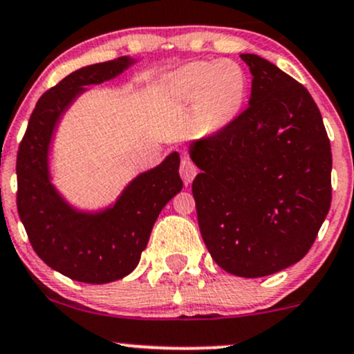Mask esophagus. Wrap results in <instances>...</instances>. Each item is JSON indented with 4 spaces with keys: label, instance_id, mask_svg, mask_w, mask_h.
<instances>
[{
    "label": "esophagus",
    "instance_id": "esophagus-1",
    "mask_svg": "<svg viewBox=\"0 0 354 354\" xmlns=\"http://www.w3.org/2000/svg\"><path fill=\"white\" fill-rule=\"evenodd\" d=\"M180 174H181L183 181H185V185H189V183L194 180L196 174H198V168H196V165L193 163V161L185 156V158L181 160V165H180Z\"/></svg>",
    "mask_w": 354,
    "mask_h": 354
}]
</instances>
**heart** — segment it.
I'll return each mask as SVG.
<instances>
[{
  "label": "heart",
  "mask_w": 354,
  "mask_h": 354,
  "mask_svg": "<svg viewBox=\"0 0 354 354\" xmlns=\"http://www.w3.org/2000/svg\"><path fill=\"white\" fill-rule=\"evenodd\" d=\"M171 82L198 100L199 112L212 125H225L241 112L247 92L245 72L239 64L194 62L183 67Z\"/></svg>",
  "instance_id": "heart-1"
}]
</instances>
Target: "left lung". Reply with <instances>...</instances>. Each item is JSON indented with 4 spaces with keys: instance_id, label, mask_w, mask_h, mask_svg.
Masks as SVG:
<instances>
[{
    "instance_id": "8db88e82",
    "label": "left lung",
    "mask_w": 354,
    "mask_h": 354,
    "mask_svg": "<svg viewBox=\"0 0 354 354\" xmlns=\"http://www.w3.org/2000/svg\"><path fill=\"white\" fill-rule=\"evenodd\" d=\"M249 107L189 156L199 231L216 263L245 279L287 269L313 245L331 204V147L304 85L255 54Z\"/></svg>"
}]
</instances>
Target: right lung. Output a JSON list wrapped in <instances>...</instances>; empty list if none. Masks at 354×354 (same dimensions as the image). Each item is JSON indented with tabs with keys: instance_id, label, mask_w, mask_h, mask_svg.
<instances>
[{
	"instance_id": "1",
	"label": "right lung",
	"mask_w": 354,
	"mask_h": 354,
	"mask_svg": "<svg viewBox=\"0 0 354 354\" xmlns=\"http://www.w3.org/2000/svg\"><path fill=\"white\" fill-rule=\"evenodd\" d=\"M131 64L133 59L118 57L64 77L37 100L19 143L16 204L21 223L34 252L77 282L109 283L133 272L161 209L183 188L176 151L133 178L102 211L75 209L50 183L49 148L62 115L87 91L85 85L117 77Z\"/></svg>"
}]
</instances>
